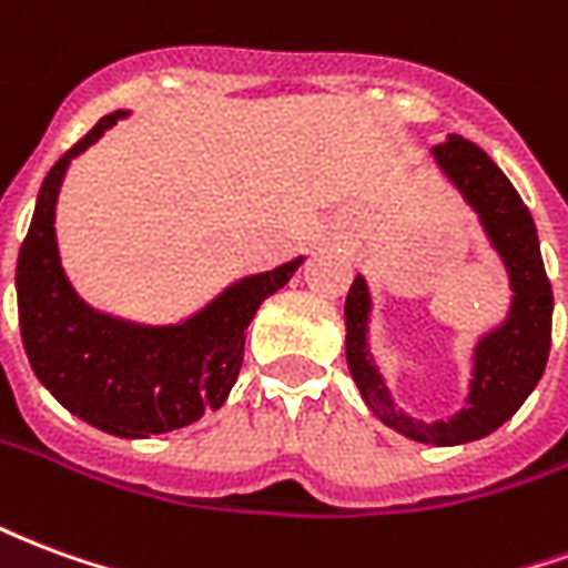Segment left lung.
Instances as JSON below:
<instances>
[{"instance_id":"left-lung-1","label":"left lung","mask_w":568,"mask_h":568,"mask_svg":"<svg viewBox=\"0 0 568 568\" xmlns=\"http://www.w3.org/2000/svg\"><path fill=\"white\" fill-rule=\"evenodd\" d=\"M435 161L447 173L453 185L463 191V197L475 206L480 224L487 231L489 243L508 267L511 280V310L508 320L496 332L480 337L475 346V371L465 407L450 419L423 423L395 410L389 389L383 383L381 371L374 368L368 353V313L371 295L362 276L353 280L346 295V365L356 381L365 405L377 417L402 432L407 438L423 444L453 447L465 440H477L517 414L526 395L536 389L545 374L550 349V313H554V292L545 273L541 248H538L536 222L496 163L489 161L484 149L463 136L438 142Z\"/></svg>"}]
</instances>
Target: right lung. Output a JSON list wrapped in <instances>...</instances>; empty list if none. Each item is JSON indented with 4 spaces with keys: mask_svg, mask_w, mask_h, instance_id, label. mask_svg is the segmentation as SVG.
Segmentation results:
<instances>
[{
    "mask_svg": "<svg viewBox=\"0 0 568 568\" xmlns=\"http://www.w3.org/2000/svg\"><path fill=\"white\" fill-rule=\"evenodd\" d=\"M118 118L124 112L100 118L44 175L18 255V320L36 377L69 414L118 438H149L224 405L243 365L248 322L301 258L240 280L182 325L149 328L88 307L60 267L54 206L69 161Z\"/></svg>",
    "mask_w": 568,
    "mask_h": 568,
    "instance_id": "obj_1",
    "label": "right lung"
}]
</instances>
